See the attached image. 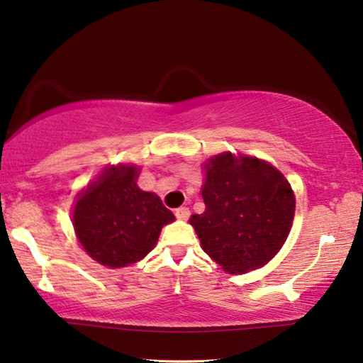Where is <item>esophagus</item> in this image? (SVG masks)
<instances>
[{"label":"esophagus","instance_id":"34e87169","mask_svg":"<svg viewBox=\"0 0 363 363\" xmlns=\"http://www.w3.org/2000/svg\"><path fill=\"white\" fill-rule=\"evenodd\" d=\"M174 216L177 218H181V220H186V218H189V216H191V211H189L187 207H177L174 211Z\"/></svg>","mask_w":363,"mask_h":363}]
</instances>
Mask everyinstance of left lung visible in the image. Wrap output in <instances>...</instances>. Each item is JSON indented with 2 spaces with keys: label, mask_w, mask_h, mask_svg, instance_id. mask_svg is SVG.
<instances>
[{
  "label": "left lung",
  "mask_w": 363,
  "mask_h": 363,
  "mask_svg": "<svg viewBox=\"0 0 363 363\" xmlns=\"http://www.w3.org/2000/svg\"><path fill=\"white\" fill-rule=\"evenodd\" d=\"M203 213L191 225L203 252L228 273H245L269 262L288 237L294 196L278 169L257 157L232 152L206 164Z\"/></svg>",
  "instance_id": "8db88e82"
}]
</instances>
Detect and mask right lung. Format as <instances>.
<instances>
[{
	"label": "right lung",
	"instance_id": "add662e5",
	"mask_svg": "<svg viewBox=\"0 0 363 363\" xmlns=\"http://www.w3.org/2000/svg\"><path fill=\"white\" fill-rule=\"evenodd\" d=\"M135 166L110 167L86 187L74 211V228L91 258L128 267L155 248L161 228L174 220L156 194L136 186Z\"/></svg>",
	"mask_w": 363,
	"mask_h": 363
}]
</instances>
